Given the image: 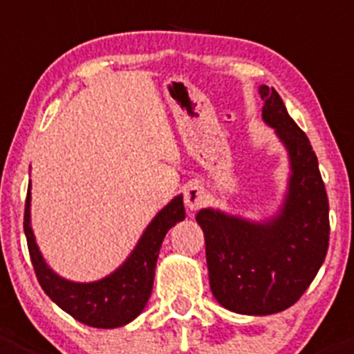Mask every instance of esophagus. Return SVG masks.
<instances>
[{"instance_id":"34e87169","label":"esophagus","mask_w":354,"mask_h":354,"mask_svg":"<svg viewBox=\"0 0 354 354\" xmlns=\"http://www.w3.org/2000/svg\"><path fill=\"white\" fill-rule=\"evenodd\" d=\"M185 206L187 209L196 211L199 207L204 206L206 203V192H204V188L199 187V185H190V187L185 190Z\"/></svg>"}]
</instances>
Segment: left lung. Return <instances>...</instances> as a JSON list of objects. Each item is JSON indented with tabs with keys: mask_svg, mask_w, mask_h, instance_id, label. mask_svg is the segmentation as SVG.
I'll list each match as a JSON object with an SVG mask.
<instances>
[{
	"mask_svg": "<svg viewBox=\"0 0 354 354\" xmlns=\"http://www.w3.org/2000/svg\"><path fill=\"white\" fill-rule=\"evenodd\" d=\"M262 118L288 150V194L281 209L257 223L216 209L196 220L206 241L214 299L239 315L285 311L302 297L325 262L330 239L328 197L306 132L293 122L272 87L259 88Z\"/></svg>",
	"mask_w": 354,
	"mask_h": 354,
	"instance_id": "obj_1",
	"label": "left lung"
}]
</instances>
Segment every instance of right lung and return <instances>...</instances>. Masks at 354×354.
<instances>
[{"label":"right lung","instance_id":"right-lung-1","mask_svg":"<svg viewBox=\"0 0 354 354\" xmlns=\"http://www.w3.org/2000/svg\"><path fill=\"white\" fill-rule=\"evenodd\" d=\"M31 185L24 211V232L38 283L62 311L94 328H117L140 316L151 295L155 266L167 230L185 220L183 197L178 196L158 211L132 250L131 257L110 276L94 283H73L45 263L31 229Z\"/></svg>","mask_w":354,"mask_h":354}]
</instances>
